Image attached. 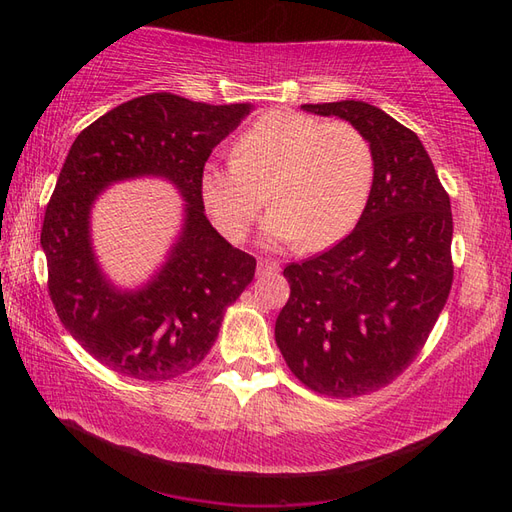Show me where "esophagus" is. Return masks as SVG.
I'll return each instance as SVG.
<instances>
[{
	"label": "esophagus",
	"mask_w": 512,
	"mask_h": 512,
	"mask_svg": "<svg viewBox=\"0 0 512 512\" xmlns=\"http://www.w3.org/2000/svg\"><path fill=\"white\" fill-rule=\"evenodd\" d=\"M257 273L259 275H275V273H279V262H277V259L262 257L257 262Z\"/></svg>",
	"instance_id": "34e87169"
}]
</instances>
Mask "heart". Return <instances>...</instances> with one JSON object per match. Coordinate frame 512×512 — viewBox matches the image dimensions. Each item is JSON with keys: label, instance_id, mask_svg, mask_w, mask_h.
I'll use <instances>...</instances> for the list:
<instances>
[{"label": "heart", "instance_id": "1", "mask_svg": "<svg viewBox=\"0 0 512 512\" xmlns=\"http://www.w3.org/2000/svg\"><path fill=\"white\" fill-rule=\"evenodd\" d=\"M374 184V151L347 121L273 110L250 123L235 158L202 169L200 193L215 226L244 239L268 198L266 233L308 250L328 248L352 231Z\"/></svg>", "mask_w": 512, "mask_h": 512}]
</instances>
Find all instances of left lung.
I'll list each match as a JSON object with an SVG mask.
<instances>
[{
  "instance_id": "left-lung-1",
  "label": "left lung",
  "mask_w": 512,
  "mask_h": 512,
  "mask_svg": "<svg viewBox=\"0 0 512 512\" xmlns=\"http://www.w3.org/2000/svg\"><path fill=\"white\" fill-rule=\"evenodd\" d=\"M367 136L374 184L350 235L288 264L275 339L290 372L321 396L387 387L427 343L453 284L449 193L418 136L363 101L303 105Z\"/></svg>"
}]
</instances>
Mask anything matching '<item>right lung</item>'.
Listing matches in <instances>:
<instances>
[{
    "instance_id": "right-lung-1",
    "label": "right lung",
    "mask_w": 512,
    "mask_h": 512,
    "mask_svg": "<svg viewBox=\"0 0 512 512\" xmlns=\"http://www.w3.org/2000/svg\"><path fill=\"white\" fill-rule=\"evenodd\" d=\"M248 103L209 105L154 92L114 107L76 136L41 228L48 295L61 323L96 361L136 380H171L200 365L244 288L253 255L233 248L204 215L202 169L244 121ZM165 175L188 200L181 242L159 277L121 296L89 246V206L107 183Z\"/></svg>"
}]
</instances>
